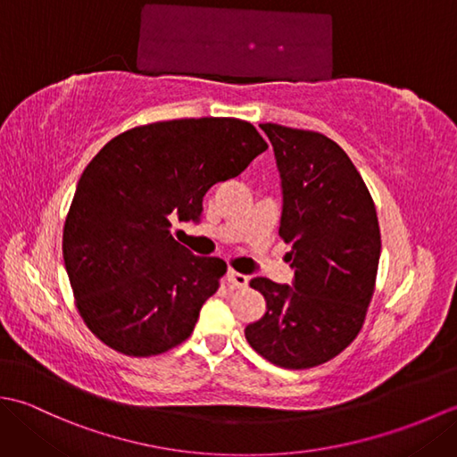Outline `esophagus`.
Segmentation results:
<instances>
[{
    "label": "esophagus",
    "mask_w": 457,
    "mask_h": 457,
    "mask_svg": "<svg viewBox=\"0 0 457 457\" xmlns=\"http://www.w3.org/2000/svg\"><path fill=\"white\" fill-rule=\"evenodd\" d=\"M228 283L236 285L237 288H245L249 285V277L244 273H237V270H228Z\"/></svg>",
    "instance_id": "34e87169"
}]
</instances>
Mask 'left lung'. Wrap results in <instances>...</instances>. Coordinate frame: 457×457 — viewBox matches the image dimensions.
<instances>
[{
  "mask_svg": "<svg viewBox=\"0 0 457 457\" xmlns=\"http://www.w3.org/2000/svg\"><path fill=\"white\" fill-rule=\"evenodd\" d=\"M283 188L278 236L290 245L293 287L265 277L251 288L267 312L245 328L249 345L285 369H308L342 353L371 303L381 231L361 174L326 135L261 123Z\"/></svg>",
  "mask_w": 457,
  "mask_h": 457,
  "instance_id": "left-lung-1",
  "label": "left lung"
}]
</instances>
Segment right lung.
Segmentation results:
<instances>
[{
    "mask_svg": "<svg viewBox=\"0 0 457 457\" xmlns=\"http://www.w3.org/2000/svg\"><path fill=\"white\" fill-rule=\"evenodd\" d=\"M267 149L249 121H157L113 137L84 169L62 231V255L82 320L131 357L187 339L228 265L170 236L202 213L213 184L234 179Z\"/></svg>",
    "mask_w": 457,
    "mask_h": 457,
    "instance_id": "right-lung-1",
    "label": "right lung"
}]
</instances>
